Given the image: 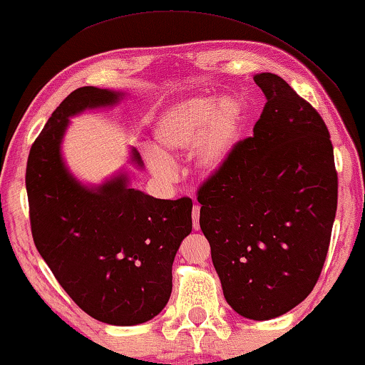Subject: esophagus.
<instances>
[{"mask_svg":"<svg viewBox=\"0 0 365 365\" xmlns=\"http://www.w3.org/2000/svg\"><path fill=\"white\" fill-rule=\"evenodd\" d=\"M192 220H193V228L200 230V207L198 205H195L192 210Z\"/></svg>","mask_w":365,"mask_h":365,"instance_id":"1","label":"esophagus"}]
</instances>
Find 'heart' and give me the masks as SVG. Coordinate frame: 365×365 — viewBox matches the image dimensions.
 Instances as JSON below:
<instances>
[{
    "label": "heart",
    "mask_w": 365,
    "mask_h": 365,
    "mask_svg": "<svg viewBox=\"0 0 365 365\" xmlns=\"http://www.w3.org/2000/svg\"><path fill=\"white\" fill-rule=\"evenodd\" d=\"M245 107L232 96H198L163 109L153 120L155 152L148 165L158 178L172 175L168 160L192 152L190 167L202 178L222 170L232 158L245 130Z\"/></svg>",
    "instance_id": "obj_1"
}]
</instances>
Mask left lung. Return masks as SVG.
<instances>
[{
	"instance_id": "8db88e82",
	"label": "left lung",
	"mask_w": 365,
	"mask_h": 365,
	"mask_svg": "<svg viewBox=\"0 0 365 365\" xmlns=\"http://www.w3.org/2000/svg\"><path fill=\"white\" fill-rule=\"evenodd\" d=\"M266 104L253 137L198 190L200 228L225 299L268 321L309 296L329 248L337 173L329 130L279 76H255Z\"/></svg>"
}]
</instances>
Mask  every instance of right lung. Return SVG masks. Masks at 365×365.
<instances>
[{
  "label": "right lung",
  "instance_id": "1",
  "mask_svg": "<svg viewBox=\"0 0 365 365\" xmlns=\"http://www.w3.org/2000/svg\"><path fill=\"white\" fill-rule=\"evenodd\" d=\"M125 92L79 87L61 102L31 147L26 190L33 240L76 304L112 326L150 321L167 306L172 264L192 232V200H160L130 187L127 172L101 185L78 180L63 158L71 117L106 109ZM130 163L143 162L130 148Z\"/></svg>",
  "mask_w": 365,
  "mask_h": 365
}]
</instances>
